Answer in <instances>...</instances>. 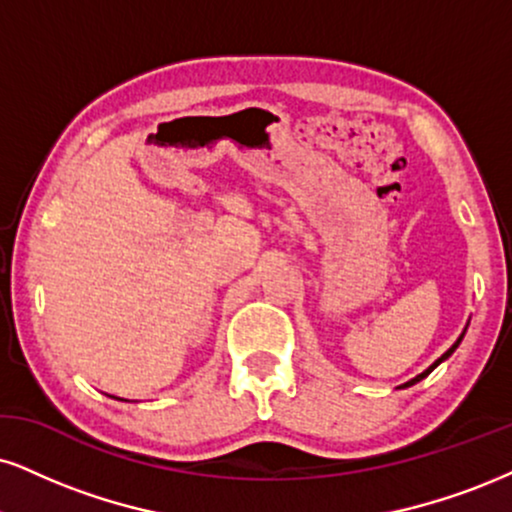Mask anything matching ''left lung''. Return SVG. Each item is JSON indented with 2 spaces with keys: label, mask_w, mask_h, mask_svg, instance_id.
Wrapping results in <instances>:
<instances>
[{
  "label": "left lung",
  "mask_w": 512,
  "mask_h": 512,
  "mask_svg": "<svg viewBox=\"0 0 512 512\" xmlns=\"http://www.w3.org/2000/svg\"><path fill=\"white\" fill-rule=\"evenodd\" d=\"M468 325H470V323H468ZM468 325H465V330H463V332H460V337H458V339H456V342H453V344H451V349H449V351H444V353H441V356H439V358H437V361H434V363H432V365H430V368H427V370H422V372H420V375H415V377H413V380H408V382H403V384H401V387H399V389H406V387H413V384H418V382H420V380H425V377H427V375H430V372H432V370H434V368H437V365H439V363H444V361H446V358H449V356H451V353H453V351H456V349H458V344H460V342H463V337H465V332H468Z\"/></svg>",
  "instance_id": "obj_1"
}]
</instances>
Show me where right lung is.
Segmentation results:
<instances>
[{
    "label": "right lung",
    "mask_w": 512,
    "mask_h": 512,
    "mask_svg": "<svg viewBox=\"0 0 512 512\" xmlns=\"http://www.w3.org/2000/svg\"><path fill=\"white\" fill-rule=\"evenodd\" d=\"M111 399H118V396H111ZM118 401H125V399H118Z\"/></svg>",
    "instance_id": "right-lung-1"
}]
</instances>
